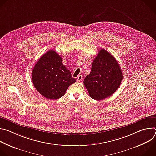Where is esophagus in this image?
I'll return each instance as SVG.
<instances>
[{"label": "esophagus", "instance_id": "esophagus-1", "mask_svg": "<svg viewBox=\"0 0 156 156\" xmlns=\"http://www.w3.org/2000/svg\"><path fill=\"white\" fill-rule=\"evenodd\" d=\"M83 75H79L78 76H77V81H79V82H81L82 81V80H83Z\"/></svg>", "mask_w": 156, "mask_h": 156}]
</instances>
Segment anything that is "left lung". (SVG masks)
Returning a JSON list of instances; mask_svg holds the SVG:
<instances>
[{
  "label": "left lung",
  "mask_w": 156,
  "mask_h": 156,
  "mask_svg": "<svg viewBox=\"0 0 156 156\" xmlns=\"http://www.w3.org/2000/svg\"><path fill=\"white\" fill-rule=\"evenodd\" d=\"M122 79L123 73L117 60L102 49L94 59L91 71L83 83L91 98L101 101L117 90Z\"/></svg>",
  "instance_id": "obj_1"
}]
</instances>
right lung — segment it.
Masks as SVG:
<instances>
[{"mask_svg": "<svg viewBox=\"0 0 156 156\" xmlns=\"http://www.w3.org/2000/svg\"><path fill=\"white\" fill-rule=\"evenodd\" d=\"M32 81L36 90L49 99L60 98L69 86L76 82L62 63V58L53 50L37 60L32 71Z\"/></svg>", "mask_w": 156, "mask_h": 156, "instance_id": "1", "label": "right lung"}]
</instances>
